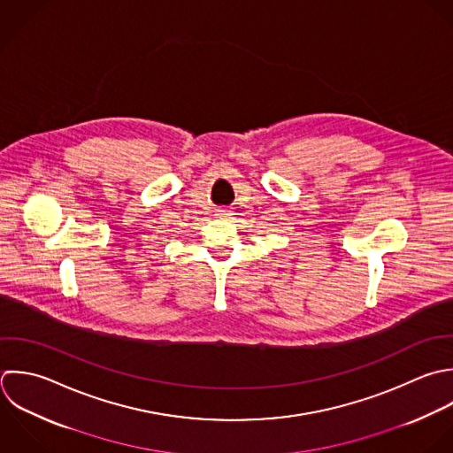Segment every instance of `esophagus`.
Segmentation results:
<instances>
[{"label": "esophagus", "mask_w": 453, "mask_h": 453, "mask_svg": "<svg viewBox=\"0 0 453 453\" xmlns=\"http://www.w3.org/2000/svg\"><path fill=\"white\" fill-rule=\"evenodd\" d=\"M227 215H229V213H227L226 210H220V211H219V217H227Z\"/></svg>", "instance_id": "obj_1"}]
</instances>
